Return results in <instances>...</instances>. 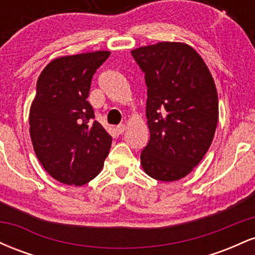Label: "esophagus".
Listing matches in <instances>:
<instances>
[{"mask_svg":"<svg viewBox=\"0 0 255 255\" xmlns=\"http://www.w3.org/2000/svg\"><path fill=\"white\" fill-rule=\"evenodd\" d=\"M126 129V126L125 125H119L118 127H116V131H118V134H122Z\"/></svg>","mask_w":255,"mask_h":255,"instance_id":"esophagus-1","label":"esophagus"}]
</instances>
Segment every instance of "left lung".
Listing matches in <instances>:
<instances>
[{
	"mask_svg": "<svg viewBox=\"0 0 255 255\" xmlns=\"http://www.w3.org/2000/svg\"><path fill=\"white\" fill-rule=\"evenodd\" d=\"M145 74L150 140L140 160L148 176L171 182L188 175L211 146L218 96L209 68L192 46L162 42L131 51Z\"/></svg>",
	"mask_w": 255,
	"mask_h": 255,
	"instance_id": "left-lung-1",
	"label": "left lung"
}]
</instances>
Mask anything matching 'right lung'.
Listing matches in <instances>:
<instances>
[{
  "label": "right lung",
  "mask_w": 255,
  "mask_h": 255,
  "mask_svg": "<svg viewBox=\"0 0 255 255\" xmlns=\"http://www.w3.org/2000/svg\"><path fill=\"white\" fill-rule=\"evenodd\" d=\"M110 56L95 51L52 60L37 80L30 135L40 164L55 180L83 186L101 172L111 136L87 102L96 71Z\"/></svg>",
  "instance_id": "obj_1"
}]
</instances>
